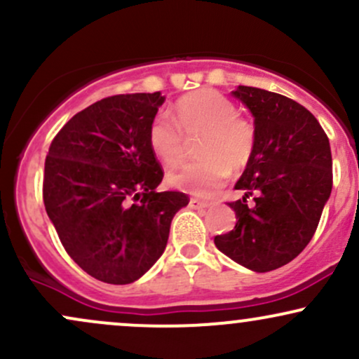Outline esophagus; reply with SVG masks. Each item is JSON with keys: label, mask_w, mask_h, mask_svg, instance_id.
Masks as SVG:
<instances>
[{"label": "esophagus", "mask_w": 359, "mask_h": 359, "mask_svg": "<svg viewBox=\"0 0 359 359\" xmlns=\"http://www.w3.org/2000/svg\"><path fill=\"white\" fill-rule=\"evenodd\" d=\"M189 205H191L192 209H205V208H209V204L208 201H201V199H197V197H192L191 201H189Z\"/></svg>", "instance_id": "34e87169"}]
</instances>
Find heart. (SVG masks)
Returning <instances> with one entry per match:
<instances>
[{"label":"heart","mask_w":359,"mask_h":359,"mask_svg":"<svg viewBox=\"0 0 359 359\" xmlns=\"http://www.w3.org/2000/svg\"><path fill=\"white\" fill-rule=\"evenodd\" d=\"M172 118L158 114L148 128L151 151L168 167L179 165L187 155L182 135L203 133L199 151L203 158L187 163L168 175V182L180 191L211 197L226 184L233 170L250 163L257 142L255 125L236 114V106L216 89L185 94L172 108Z\"/></svg>","instance_id":"heart-1"}]
</instances>
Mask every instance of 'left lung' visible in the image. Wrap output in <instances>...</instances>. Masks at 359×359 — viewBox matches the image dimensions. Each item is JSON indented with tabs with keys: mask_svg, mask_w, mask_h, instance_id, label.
I'll use <instances>...</instances> for the list:
<instances>
[{
	"mask_svg": "<svg viewBox=\"0 0 359 359\" xmlns=\"http://www.w3.org/2000/svg\"><path fill=\"white\" fill-rule=\"evenodd\" d=\"M231 94L253 114L257 142L234 185L245 196L229 203L236 226L214 245L263 273L292 262L314 236L332 189L331 147L314 114L290 97L248 86Z\"/></svg>",
	"mask_w": 359,
	"mask_h": 359,
	"instance_id": "1",
	"label": "left lung"
}]
</instances>
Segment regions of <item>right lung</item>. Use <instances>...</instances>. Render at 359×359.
Instances as JSON below:
<instances>
[{"label":"right lung","instance_id":"add662e5","mask_svg":"<svg viewBox=\"0 0 359 359\" xmlns=\"http://www.w3.org/2000/svg\"><path fill=\"white\" fill-rule=\"evenodd\" d=\"M162 93L118 94L65 123L45 158L43 204L62 245L90 277L125 285L162 257L184 192H156L163 170L148 128Z\"/></svg>","mask_w":359,"mask_h":359}]
</instances>
